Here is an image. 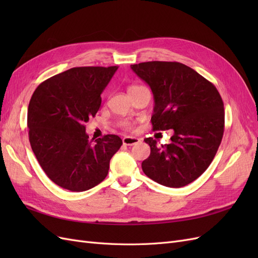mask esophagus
Segmentation results:
<instances>
[{"mask_svg": "<svg viewBox=\"0 0 258 258\" xmlns=\"http://www.w3.org/2000/svg\"><path fill=\"white\" fill-rule=\"evenodd\" d=\"M140 142V139L134 138V137H124L122 139V143L124 145H136Z\"/></svg>", "mask_w": 258, "mask_h": 258, "instance_id": "34e87169", "label": "esophagus"}]
</instances>
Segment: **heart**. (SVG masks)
<instances>
[{
  "label": "heart",
  "mask_w": 258,
  "mask_h": 258,
  "mask_svg": "<svg viewBox=\"0 0 258 258\" xmlns=\"http://www.w3.org/2000/svg\"><path fill=\"white\" fill-rule=\"evenodd\" d=\"M136 87H139V86H130L129 89H132V88H136ZM128 89V90H129ZM120 127H122L123 129H127V130H131L132 128H134V122L132 121H129V120H123V121H120Z\"/></svg>",
  "instance_id": "1"
}]
</instances>
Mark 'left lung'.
<instances>
[{
	"instance_id": "8db88e82",
	"label": "left lung",
	"mask_w": 258,
	"mask_h": 258,
	"mask_svg": "<svg viewBox=\"0 0 258 258\" xmlns=\"http://www.w3.org/2000/svg\"><path fill=\"white\" fill-rule=\"evenodd\" d=\"M150 86L155 100L153 131L173 130L171 143L153 138L143 172L167 187H183L198 178L212 162L225 127L224 103L215 86L179 62L148 61L132 64Z\"/></svg>"
}]
</instances>
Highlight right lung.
Instances as JSON below:
<instances>
[{"label": "right lung", "mask_w": 258, "mask_h": 258, "mask_svg": "<svg viewBox=\"0 0 258 258\" xmlns=\"http://www.w3.org/2000/svg\"><path fill=\"white\" fill-rule=\"evenodd\" d=\"M117 69L72 68L41 83L31 97V147L46 175L62 188L85 191L100 184L122 145L115 135H106L93 144L85 127L99 111L101 93Z\"/></svg>", "instance_id": "1"}]
</instances>
